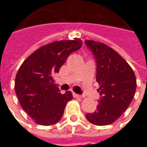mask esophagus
<instances>
[{
	"label": "esophagus",
	"mask_w": 147,
	"mask_h": 147,
	"mask_svg": "<svg viewBox=\"0 0 147 147\" xmlns=\"http://www.w3.org/2000/svg\"><path fill=\"white\" fill-rule=\"evenodd\" d=\"M73 96L75 98H83L84 96L80 95V94H73Z\"/></svg>",
	"instance_id": "esophagus-1"
}]
</instances>
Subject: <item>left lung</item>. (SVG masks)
<instances>
[{"label":"left lung","instance_id":"1","mask_svg":"<svg viewBox=\"0 0 147 147\" xmlns=\"http://www.w3.org/2000/svg\"><path fill=\"white\" fill-rule=\"evenodd\" d=\"M85 44L95 60L96 80L101 86L96 111L86 113V118L95 125H108L131 104L136 90V76L124 59L108 45L91 40Z\"/></svg>","mask_w":147,"mask_h":147}]
</instances>
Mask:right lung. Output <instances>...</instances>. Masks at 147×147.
<instances>
[{"mask_svg":"<svg viewBox=\"0 0 147 147\" xmlns=\"http://www.w3.org/2000/svg\"><path fill=\"white\" fill-rule=\"evenodd\" d=\"M82 45L79 38L51 42L37 49L20 67L15 81L16 94L21 107L37 123L49 126L61 119L67 102L73 97L71 91L61 94L53 76Z\"/></svg>","mask_w":147,"mask_h":147,"instance_id":"right-lung-1","label":"right lung"}]
</instances>
